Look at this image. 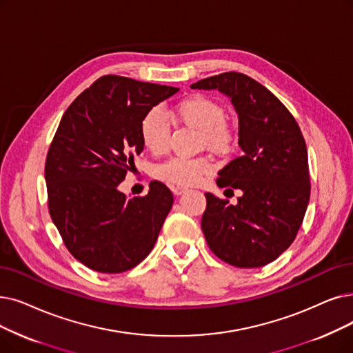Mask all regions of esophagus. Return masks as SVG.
I'll list each match as a JSON object with an SVG mask.
<instances>
[{
  "mask_svg": "<svg viewBox=\"0 0 353 353\" xmlns=\"http://www.w3.org/2000/svg\"><path fill=\"white\" fill-rule=\"evenodd\" d=\"M172 192L176 194V196H180V194H183V193H186L188 192V189L186 188H172Z\"/></svg>",
  "mask_w": 353,
  "mask_h": 353,
  "instance_id": "34e87169",
  "label": "esophagus"
}]
</instances>
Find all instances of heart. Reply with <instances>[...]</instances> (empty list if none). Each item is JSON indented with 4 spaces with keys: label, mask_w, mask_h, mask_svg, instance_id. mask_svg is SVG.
<instances>
[{
    "label": "heart",
    "mask_w": 353,
    "mask_h": 353,
    "mask_svg": "<svg viewBox=\"0 0 353 353\" xmlns=\"http://www.w3.org/2000/svg\"><path fill=\"white\" fill-rule=\"evenodd\" d=\"M173 117L188 127L199 131V144L216 152H228L236 141V134L225 122L223 106L214 99L193 95L177 102ZM143 145L154 156H161L170 145V128L159 110L148 111L140 122ZM214 170L208 157H174L156 167V177L176 186H194Z\"/></svg>",
    "instance_id": "heart-1"
}]
</instances>
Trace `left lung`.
<instances>
[{
	"label": "left lung",
	"mask_w": 353,
	"mask_h": 353,
	"mask_svg": "<svg viewBox=\"0 0 353 353\" xmlns=\"http://www.w3.org/2000/svg\"><path fill=\"white\" fill-rule=\"evenodd\" d=\"M190 88L216 89L231 99L242 150L216 180L219 188L242 192L238 203L205 194L206 242L234 267H263L293 243L309 205L307 147L300 127L277 97L243 73L210 76Z\"/></svg>",
	"instance_id": "1"
}]
</instances>
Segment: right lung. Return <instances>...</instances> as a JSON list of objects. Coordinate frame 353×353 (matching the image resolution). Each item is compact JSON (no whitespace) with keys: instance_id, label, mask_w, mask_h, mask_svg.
<instances>
[{"instance_id":"1","label":"right lung","mask_w":353,"mask_h":353,"mask_svg":"<svg viewBox=\"0 0 353 353\" xmlns=\"http://www.w3.org/2000/svg\"><path fill=\"white\" fill-rule=\"evenodd\" d=\"M179 88L106 74L60 119L46 159L49 212L69 252L88 268L118 274L151 252L173 194L154 181L128 199L119 183L144 145L143 117Z\"/></svg>"}]
</instances>
